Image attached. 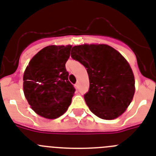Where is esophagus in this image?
Instances as JSON below:
<instances>
[{"label":"esophagus","mask_w":156,"mask_h":156,"mask_svg":"<svg viewBox=\"0 0 156 156\" xmlns=\"http://www.w3.org/2000/svg\"><path fill=\"white\" fill-rule=\"evenodd\" d=\"M74 86H75V87H76V89L79 88V83H76V84L74 85Z\"/></svg>","instance_id":"34e87169"}]
</instances>
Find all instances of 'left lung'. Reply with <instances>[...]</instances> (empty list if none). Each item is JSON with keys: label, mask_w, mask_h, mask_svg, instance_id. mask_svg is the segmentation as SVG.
<instances>
[{"label": "left lung", "mask_w": 156, "mask_h": 156, "mask_svg": "<svg viewBox=\"0 0 156 156\" xmlns=\"http://www.w3.org/2000/svg\"><path fill=\"white\" fill-rule=\"evenodd\" d=\"M73 59L87 69L90 87L85 102L97 117L111 120L122 115L133 100L135 80L123 56L107 45L73 46Z\"/></svg>", "instance_id": "obj_1"}]
</instances>
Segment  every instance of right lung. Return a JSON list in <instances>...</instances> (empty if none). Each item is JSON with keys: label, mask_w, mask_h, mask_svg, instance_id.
<instances>
[{"label": "right lung", "mask_w": 156, "mask_h": 156, "mask_svg": "<svg viewBox=\"0 0 156 156\" xmlns=\"http://www.w3.org/2000/svg\"><path fill=\"white\" fill-rule=\"evenodd\" d=\"M72 46H49L29 62L23 74V92L34 112L43 118L62 116L76 89L69 81L65 63Z\"/></svg>", "instance_id": "add662e5"}]
</instances>
